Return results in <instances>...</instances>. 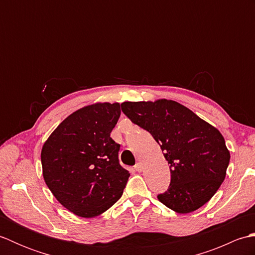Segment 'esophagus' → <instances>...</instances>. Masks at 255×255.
Masks as SVG:
<instances>
[{
    "instance_id": "34e87169",
    "label": "esophagus",
    "mask_w": 255,
    "mask_h": 255,
    "mask_svg": "<svg viewBox=\"0 0 255 255\" xmlns=\"http://www.w3.org/2000/svg\"><path fill=\"white\" fill-rule=\"evenodd\" d=\"M143 169V164L141 163V162H138V163L134 165V170H136L137 172H141Z\"/></svg>"
}]
</instances>
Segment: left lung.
<instances>
[{
  "label": "left lung",
  "instance_id": "left-lung-1",
  "mask_svg": "<svg viewBox=\"0 0 255 255\" xmlns=\"http://www.w3.org/2000/svg\"><path fill=\"white\" fill-rule=\"evenodd\" d=\"M122 110L152 134L170 164L171 184L158 196L160 202L178 214L192 213L209 202L230 161L218 129L172 100L124 102Z\"/></svg>",
  "mask_w": 255,
  "mask_h": 255
}]
</instances>
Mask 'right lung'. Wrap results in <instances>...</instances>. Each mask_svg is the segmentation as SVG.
<instances>
[{
  "label": "right lung",
  "instance_id": "add662e5",
  "mask_svg": "<svg viewBox=\"0 0 255 255\" xmlns=\"http://www.w3.org/2000/svg\"><path fill=\"white\" fill-rule=\"evenodd\" d=\"M119 103L99 102L69 115L41 149L42 176L64 208L82 218L105 213L122 197L130 173L118 162L111 132Z\"/></svg>",
  "mask_w": 255,
  "mask_h": 255
}]
</instances>
